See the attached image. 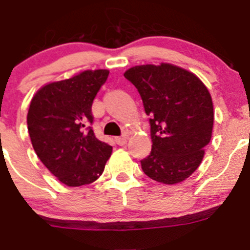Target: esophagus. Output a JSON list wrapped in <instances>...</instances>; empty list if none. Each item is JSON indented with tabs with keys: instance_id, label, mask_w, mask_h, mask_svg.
Returning <instances> with one entry per match:
<instances>
[{
	"instance_id": "esophagus-1",
	"label": "esophagus",
	"mask_w": 250,
	"mask_h": 250,
	"mask_svg": "<svg viewBox=\"0 0 250 250\" xmlns=\"http://www.w3.org/2000/svg\"><path fill=\"white\" fill-rule=\"evenodd\" d=\"M116 143L118 146H125V143H127V136L116 137Z\"/></svg>"
}]
</instances>
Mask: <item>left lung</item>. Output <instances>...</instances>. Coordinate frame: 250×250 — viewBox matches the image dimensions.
I'll list each match as a JSON object with an SVG mask.
<instances>
[{
  "mask_svg": "<svg viewBox=\"0 0 250 250\" xmlns=\"http://www.w3.org/2000/svg\"><path fill=\"white\" fill-rule=\"evenodd\" d=\"M125 77L141 94L149 116L152 150L141 161L149 178L175 184L199 167L212 138V97L202 81L169 63L145 64L125 71Z\"/></svg>",
  "mask_w": 250,
  "mask_h": 250,
  "instance_id": "8db88e82",
  "label": "left lung"
}]
</instances>
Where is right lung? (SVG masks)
I'll list each match as a JSON object with an SVG mask.
<instances>
[{"mask_svg": "<svg viewBox=\"0 0 250 250\" xmlns=\"http://www.w3.org/2000/svg\"><path fill=\"white\" fill-rule=\"evenodd\" d=\"M107 69L84 71L42 87L33 96L27 127L33 149L47 169L69 187L102 174L112 147L94 136L92 103L108 78Z\"/></svg>", "mask_w": 250, "mask_h": 250, "instance_id": "right-lung-1", "label": "right lung"}]
</instances>
